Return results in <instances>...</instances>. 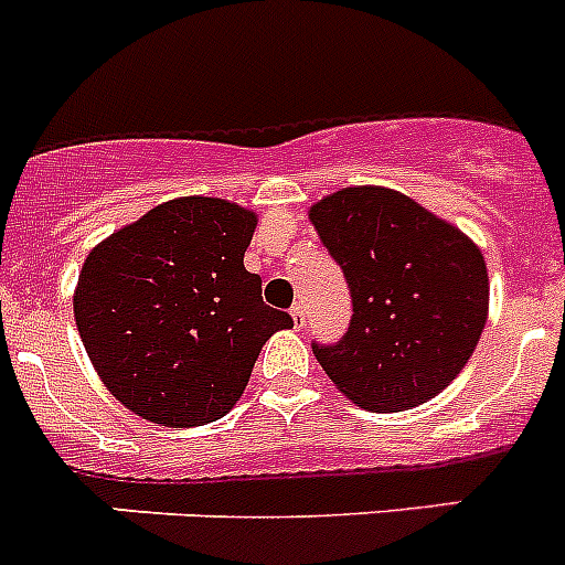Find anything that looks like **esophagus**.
<instances>
[{"instance_id":"obj_1","label":"esophagus","mask_w":565,"mask_h":565,"mask_svg":"<svg viewBox=\"0 0 565 565\" xmlns=\"http://www.w3.org/2000/svg\"><path fill=\"white\" fill-rule=\"evenodd\" d=\"M291 319H294V326H297V328L306 326V306H299V302H294Z\"/></svg>"}]
</instances>
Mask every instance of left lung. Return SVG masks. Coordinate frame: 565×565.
<instances>
[{"label":"left lung","instance_id":"1","mask_svg":"<svg viewBox=\"0 0 565 565\" xmlns=\"http://www.w3.org/2000/svg\"><path fill=\"white\" fill-rule=\"evenodd\" d=\"M311 221L353 299L344 337L311 342L331 382L373 413L411 411L441 393L487 322L481 252L391 189H342L311 209Z\"/></svg>","mask_w":565,"mask_h":565}]
</instances>
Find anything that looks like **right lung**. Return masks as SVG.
Here are the masks:
<instances>
[{
    "label": "right lung",
    "mask_w": 565,
    "mask_h": 565,
    "mask_svg": "<svg viewBox=\"0 0 565 565\" xmlns=\"http://www.w3.org/2000/svg\"><path fill=\"white\" fill-rule=\"evenodd\" d=\"M254 226L234 203L181 198L89 252L76 326L124 407L163 427H201L243 396L259 348L294 326L243 266Z\"/></svg>",
    "instance_id": "obj_1"
}]
</instances>
